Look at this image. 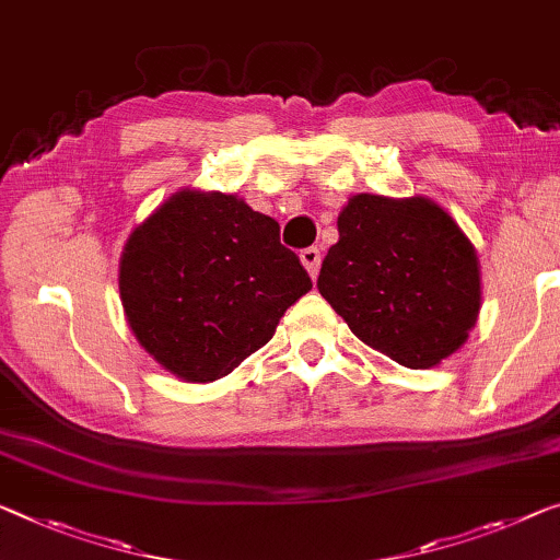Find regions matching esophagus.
Returning a JSON list of instances; mask_svg holds the SVG:
<instances>
[{"label": "esophagus", "instance_id": "1", "mask_svg": "<svg viewBox=\"0 0 560 560\" xmlns=\"http://www.w3.org/2000/svg\"><path fill=\"white\" fill-rule=\"evenodd\" d=\"M320 260H323V255H320V250H317V247H305V250L300 253V262L305 265L310 278H317V270H320Z\"/></svg>", "mask_w": 560, "mask_h": 560}]
</instances>
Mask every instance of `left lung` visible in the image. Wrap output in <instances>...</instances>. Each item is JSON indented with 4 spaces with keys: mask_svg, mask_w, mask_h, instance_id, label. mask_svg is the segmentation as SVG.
Masks as SVG:
<instances>
[{
    "mask_svg": "<svg viewBox=\"0 0 560 560\" xmlns=\"http://www.w3.org/2000/svg\"><path fill=\"white\" fill-rule=\"evenodd\" d=\"M317 290L348 328L395 363L428 370L466 346L480 300L478 253L423 195H352Z\"/></svg>",
    "mask_w": 560,
    "mask_h": 560,
    "instance_id": "obj_1",
    "label": "left lung"
}]
</instances>
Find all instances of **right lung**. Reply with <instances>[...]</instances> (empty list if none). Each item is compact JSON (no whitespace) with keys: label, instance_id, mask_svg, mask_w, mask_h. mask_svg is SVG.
<instances>
[{"label":"right lung","instance_id":"obj_1","mask_svg":"<svg viewBox=\"0 0 560 560\" xmlns=\"http://www.w3.org/2000/svg\"><path fill=\"white\" fill-rule=\"evenodd\" d=\"M119 300L137 342L185 383H212L268 342L313 288L280 225L243 197L172 192L127 237Z\"/></svg>","mask_w":560,"mask_h":560}]
</instances>
